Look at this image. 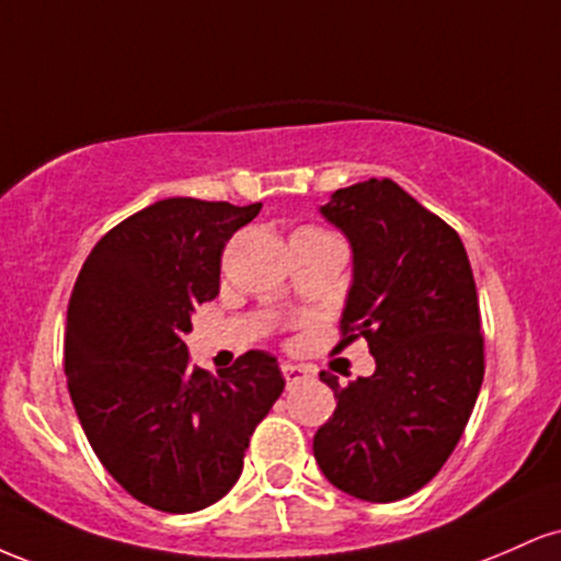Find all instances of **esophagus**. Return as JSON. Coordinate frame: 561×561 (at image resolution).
I'll use <instances>...</instances> for the list:
<instances>
[{
    "mask_svg": "<svg viewBox=\"0 0 561 561\" xmlns=\"http://www.w3.org/2000/svg\"><path fill=\"white\" fill-rule=\"evenodd\" d=\"M282 375L287 379V388H295V385L311 379V369H306V366H295V364H282Z\"/></svg>",
    "mask_w": 561,
    "mask_h": 561,
    "instance_id": "esophagus-1",
    "label": "esophagus"
}]
</instances>
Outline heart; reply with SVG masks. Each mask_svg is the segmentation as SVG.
Instances as JSON below:
<instances>
[{
  "instance_id": "1",
  "label": "heart",
  "mask_w": 561,
  "mask_h": 561,
  "mask_svg": "<svg viewBox=\"0 0 561 561\" xmlns=\"http://www.w3.org/2000/svg\"><path fill=\"white\" fill-rule=\"evenodd\" d=\"M300 231H319V229H300Z\"/></svg>"
}]
</instances>
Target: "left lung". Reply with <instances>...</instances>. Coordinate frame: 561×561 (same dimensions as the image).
Returning <instances> with one entry per match:
<instances>
[{
  "mask_svg": "<svg viewBox=\"0 0 561 561\" xmlns=\"http://www.w3.org/2000/svg\"><path fill=\"white\" fill-rule=\"evenodd\" d=\"M321 216L347 237L343 351L369 343L377 369L340 388L313 435L334 488L371 504L405 499L440 472L465 433L485 375L480 302L459 234L392 179L337 190Z\"/></svg>",
  "mask_w": 561,
  "mask_h": 561,
  "instance_id": "obj_1",
  "label": "left lung"
}]
</instances>
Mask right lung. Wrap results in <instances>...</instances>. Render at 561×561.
Returning <instances> with one entry per match:
<instances>
[{
    "label": "right lung",
    "mask_w": 561,
    "mask_h": 561,
    "mask_svg": "<svg viewBox=\"0 0 561 561\" xmlns=\"http://www.w3.org/2000/svg\"><path fill=\"white\" fill-rule=\"evenodd\" d=\"M259 210L160 199L94 244L70 293V401L102 467L160 512L224 499L250 435L285 390L266 351H248L214 377L192 369L184 343L195 306L218 295L224 248Z\"/></svg>",
    "instance_id": "add662e5"
}]
</instances>
